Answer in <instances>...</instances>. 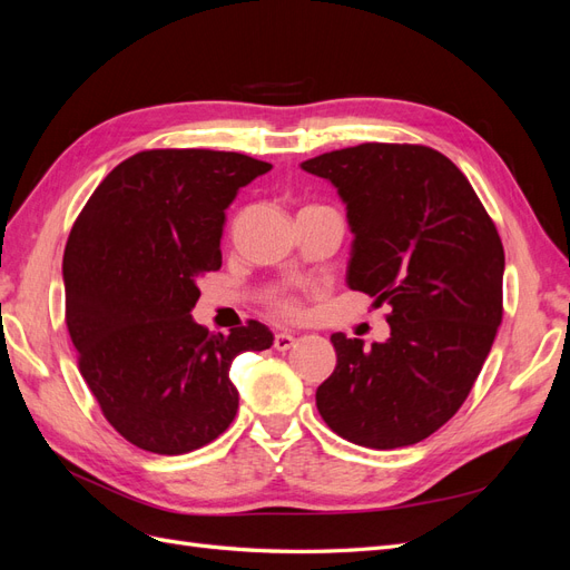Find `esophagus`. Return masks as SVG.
Wrapping results in <instances>:
<instances>
[{
	"label": "esophagus",
	"instance_id": "obj_1",
	"mask_svg": "<svg viewBox=\"0 0 570 570\" xmlns=\"http://www.w3.org/2000/svg\"><path fill=\"white\" fill-rule=\"evenodd\" d=\"M292 344H295V335L289 333H275V340H273V347L278 352H287Z\"/></svg>",
	"mask_w": 570,
	"mask_h": 570
}]
</instances>
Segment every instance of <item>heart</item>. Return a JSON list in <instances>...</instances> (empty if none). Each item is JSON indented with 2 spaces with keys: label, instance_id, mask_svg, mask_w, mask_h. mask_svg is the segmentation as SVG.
<instances>
[{
  "label": "heart",
  "instance_id": "b5f03b06",
  "mask_svg": "<svg viewBox=\"0 0 570 570\" xmlns=\"http://www.w3.org/2000/svg\"><path fill=\"white\" fill-rule=\"evenodd\" d=\"M285 308H289V306H287V304H285Z\"/></svg>",
  "mask_w": 570,
  "mask_h": 570
}]
</instances>
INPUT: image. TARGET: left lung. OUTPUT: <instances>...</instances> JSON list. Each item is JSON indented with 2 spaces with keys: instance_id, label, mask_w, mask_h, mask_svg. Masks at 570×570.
Wrapping results in <instances>:
<instances>
[{
  "instance_id": "obj_1",
  "label": "left lung",
  "mask_w": 570,
  "mask_h": 570,
  "mask_svg": "<svg viewBox=\"0 0 570 570\" xmlns=\"http://www.w3.org/2000/svg\"><path fill=\"white\" fill-rule=\"evenodd\" d=\"M331 183L354 235L347 287L390 304V337L331 335L316 406L371 450L416 444L469 396L502 323L504 247L471 183L421 145L364 142L299 164Z\"/></svg>"
}]
</instances>
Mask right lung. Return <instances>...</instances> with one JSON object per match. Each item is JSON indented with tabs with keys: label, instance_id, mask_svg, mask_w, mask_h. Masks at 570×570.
I'll return each instance as SVG.
<instances>
[{
	"label": "right lung",
	"instance_id": "1",
	"mask_svg": "<svg viewBox=\"0 0 570 570\" xmlns=\"http://www.w3.org/2000/svg\"><path fill=\"white\" fill-rule=\"evenodd\" d=\"M271 168L237 151H140L99 183L68 235L66 325L80 373L145 452L216 440L239 404L233 358L273 344L264 323L214 335L193 318L199 278L220 268L226 209Z\"/></svg>",
	"mask_w": 570,
	"mask_h": 570
}]
</instances>
